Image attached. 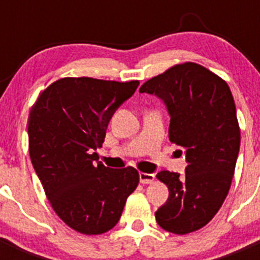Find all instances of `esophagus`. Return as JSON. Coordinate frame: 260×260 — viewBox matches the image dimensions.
I'll return each mask as SVG.
<instances>
[{
	"mask_svg": "<svg viewBox=\"0 0 260 260\" xmlns=\"http://www.w3.org/2000/svg\"><path fill=\"white\" fill-rule=\"evenodd\" d=\"M139 180H141L142 183H151L155 180V174L141 172V173H139Z\"/></svg>",
	"mask_w": 260,
	"mask_h": 260,
	"instance_id": "1",
	"label": "esophagus"
}]
</instances>
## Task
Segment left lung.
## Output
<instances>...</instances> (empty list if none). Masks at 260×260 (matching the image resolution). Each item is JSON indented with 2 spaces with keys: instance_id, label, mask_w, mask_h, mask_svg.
<instances>
[{
  "instance_id": "left-lung-1",
  "label": "left lung",
  "mask_w": 260,
  "mask_h": 260,
  "mask_svg": "<svg viewBox=\"0 0 260 260\" xmlns=\"http://www.w3.org/2000/svg\"><path fill=\"white\" fill-rule=\"evenodd\" d=\"M139 92L157 96L171 117L169 141L185 148L183 176L156 174L169 190L155 212L157 224L174 234L203 228L224 203L240 152L236 104L225 80L194 62L151 78Z\"/></svg>"
}]
</instances>
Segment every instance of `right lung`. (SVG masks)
Returning <instances> with one entry per match:
<instances>
[{"mask_svg":"<svg viewBox=\"0 0 260 260\" xmlns=\"http://www.w3.org/2000/svg\"><path fill=\"white\" fill-rule=\"evenodd\" d=\"M138 80L62 78L40 93L28 118L29 157L54 212L70 228L102 234L118 222L139 183L133 167L98 161L108 123Z\"/></svg>","mask_w":260,"mask_h":260,"instance_id":"right-lung-1","label":"right lung"}]
</instances>
